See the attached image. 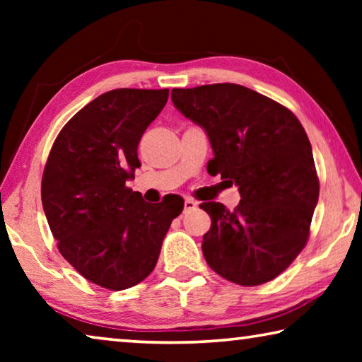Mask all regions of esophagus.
<instances>
[{
    "label": "esophagus",
    "instance_id": "34e87169",
    "mask_svg": "<svg viewBox=\"0 0 362 362\" xmlns=\"http://www.w3.org/2000/svg\"><path fill=\"white\" fill-rule=\"evenodd\" d=\"M196 209V203L193 199H185V203H183V212H189Z\"/></svg>",
    "mask_w": 362,
    "mask_h": 362
}]
</instances>
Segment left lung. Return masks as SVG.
Instances as JSON below:
<instances>
[{"label": "left lung", "mask_w": 362, "mask_h": 362, "mask_svg": "<svg viewBox=\"0 0 362 362\" xmlns=\"http://www.w3.org/2000/svg\"><path fill=\"white\" fill-rule=\"evenodd\" d=\"M170 99L209 137L207 170L241 194L235 211L199 204L212 220L203 236L207 265L240 286L268 283L302 252L320 198L303 126L291 110L240 84L173 89Z\"/></svg>", "instance_id": "obj_1"}]
</instances>
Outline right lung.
I'll list each match as a JSON object with an SVG mask.
<instances>
[{
    "label": "right lung",
    "mask_w": 362,
    "mask_h": 362,
    "mask_svg": "<svg viewBox=\"0 0 362 362\" xmlns=\"http://www.w3.org/2000/svg\"><path fill=\"white\" fill-rule=\"evenodd\" d=\"M169 89H113L66 122L49 153L41 201L59 252L90 283L129 289L155 268L183 204H151L126 187L140 168L137 146Z\"/></svg>",
    "instance_id": "1"
}]
</instances>
